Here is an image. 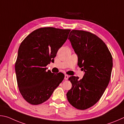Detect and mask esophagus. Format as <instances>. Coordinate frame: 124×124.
Segmentation results:
<instances>
[{
  "mask_svg": "<svg viewBox=\"0 0 124 124\" xmlns=\"http://www.w3.org/2000/svg\"><path fill=\"white\" fill-rule=\"evenodd\" d=\"M69 78V76L67 75H65V77H64V79L65 80H68Z\"/></svg>",
  "mask_w": 124,
  "mask_h": 124,
  "instance_id": "1",
  "label": "esophagus"
}]
</instances>
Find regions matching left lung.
<instances>
[{
    "label": "left lung",
    "mask_w": 124,
    "mask_h": 124,
    "mask_svg": "<svg viewBox=\"0 0 124 124\" xmlns=\"http://www.w3.org/2000/svg\"><path fill=\"white\" fill-rule=\"evenodd\" d=\"M78 55V65L85 72L83 77L71 76L72 88L66 94L75 108L85 110L99 100L109 83L113 67L112 54L105 43L92 32L72 30L69 36Z\"/></svg>",
    "instance_id": "1"
}]
</instances>
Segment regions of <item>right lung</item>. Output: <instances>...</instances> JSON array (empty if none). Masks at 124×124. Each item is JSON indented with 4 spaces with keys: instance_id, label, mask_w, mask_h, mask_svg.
Here are the masks:
<instances>
[{
    "instance_id": "add662e5",
    "label": "right lung",
    "mask_w": 124,
    "mask_h": 124,
    "mask_svg": "<svg viewBox=\"0 0 124 124\" xmlns=\"http://www.w3.org/2000/svg\"><path fill=\"white\" fill-rule=\"evenodd\" d=\"M70 30L41 28L28 35L21 42L15 71L19 92L30 104L37 105L46 101L63 81V73L46 71V67L54 60Z\"/></svg>"
}]
</instances>
